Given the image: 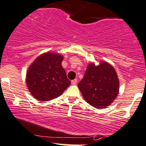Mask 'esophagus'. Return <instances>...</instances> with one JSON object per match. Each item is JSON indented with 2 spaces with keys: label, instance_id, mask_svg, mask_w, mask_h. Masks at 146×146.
<instances>
[{
  "label": "esophagus",
  "instance_id": "34e87169",
  "mask_svg": "<svg viewBox=\"0 0 146 146\" xmlns=\"http://www.w3.org/2000/svg\"><path fill=\"white\" fill-rule=\"evenodd\" d=\"M71 83H72V85H76V83H77V79H74V80L72 81Z\"/></svg>",
  "mask_w": 146,
  "mask_h": 146
}]
</instances>
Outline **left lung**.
Wrapping results in <instances>:
<instances>
[{
	"label": "left lung",
	"instance_id": "obj_1",
	"mask_svg": "<svg viewBox=\"0 0 146 146\" xmlns=\"http://www.w3.org/2000/svg\"><path fill=\"white\" fill-rule=\"evenodd\" d=\"M84 100L97 109L110 106L119 94V82L115 68L102 61L88 64L84 77L78 84Z\"/></svg>",
	"mask_w": 146,
	"mask_h": 146
}]
</instances>
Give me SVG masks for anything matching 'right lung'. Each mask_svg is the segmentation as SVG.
Here are the masks:
<instances>
[{"instance_id": "add662e5", "label": "right lung", "mask_w": 146, "mask_h": 146, "mask_svg": "<svg viewBox=\"0 0 146 146\" xmlns=\"http://www.w3.org/2000/svg\"><path fill=\"white\" fill-rule=\"evenodd\" d=\"M63 55L47 52L37 57L29 66L26 75L27 88L36 99L48 101L56 98L71 82L62 66Z\"/></svg>"}]
</instances>
